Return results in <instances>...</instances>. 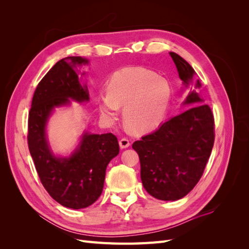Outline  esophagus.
Instances as JSON below:
<instances>
[{
	"label": "esophagus",
	"instance_id": "esophagus-1",
	"mask_svg": "<svg viewBox=\"0 0 249 249\" xmlns=\"http://www.w3.org/2000/svg\"><path fill=\"white\" fill-rule=\"evenodd\" d=\"M119 146L120 148H126L130 146V140L127 138H122L119 140Z\"/></svg>",
	"mask_w": 249,
	"mask_h": 249
}]
</instances>
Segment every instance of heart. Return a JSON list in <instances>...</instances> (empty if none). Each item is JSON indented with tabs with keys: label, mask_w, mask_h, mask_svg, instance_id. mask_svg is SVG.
<instances>
[{
	"label": "heart",
	"mask_w": 249,
	"mask_h": 249,
	"mask_svg": "<svg viewBox=\"0 0 249 249\" xmlns=\"http://www.w3.org/2000/svg\"><path fill=\"white\" fill-rule=\"evenodd\" d=\"M107 91L99 96L102 116L114 122L119 106H124V122L136 132L159 125L167 115L172 99L170 83L143 67H127L115 72L108 82Z\"/></svg>",
	"instance_id": "obj_1"
}]
</instances>
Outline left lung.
Masks as SVG:
<instances>
[{"mask_svg":"<svg viewBox=\"0 0 249 249\" xmlns=\"http://www.w3.org/2000/svg\"><path fill=\"white\" fill-rule=\"evenodd\" d=\"M179 79L189 87L187 110L163 123L133 143L139 155L140 177L144 189L161 200H178L198 183L215 140L214 116L199 96L201 84L184 58L169 53Z\"/></svg>","mask_w":249,"mask_h":249,"instance_id":"1","label":"left lung"}]
</instances>
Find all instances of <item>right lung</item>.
<instances>
[{"mask_svg": "<svg viewBox=\"0 0 249 249\" xmlns=\"http://www.w3.org/2000/svg\"><path fill=\"white\" fill-rule=\"evenodd\" d=\"M82 57H66L52 67L37 85L28 118V145L40 182L51 196L63 207L79 210L101 196L106 168L119 153L115 135L84 133L79 146L69 158L52 154L46 137V124L55 107L89 101L74 71L87 64Z\"/></svg>", "mask_w": 249, "mask_h": 249, "instance_id": "obj_1", "label": "right lung"}]
</instances>
